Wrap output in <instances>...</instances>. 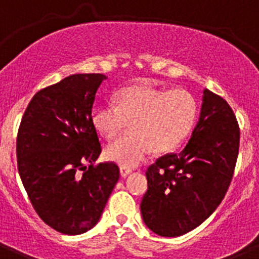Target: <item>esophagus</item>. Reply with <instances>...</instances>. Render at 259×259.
I'll use <instances>...</instances> for the list:
<instances>
[{"label":"esophagus","mask_w":259,"mask_h":259,"mask_svg":"<svg viewBox=\"0 0 259 259\" xmlns=\"http://www.w3.org/2000/svg\"><path fill=\"white\" fill-rule=\"evenodd\" d=\"M132 172V170L130 168V167H124V166H120V175H122V178H125L127 175H130V174Z\"/></svg>","instance_id":"34e87169"}]
</instances>
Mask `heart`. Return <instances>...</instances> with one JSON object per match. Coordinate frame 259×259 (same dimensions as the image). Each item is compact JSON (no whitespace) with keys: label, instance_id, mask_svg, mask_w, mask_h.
Instances as JSON below:
<instances>
[{"label":"heart","instance_id":"b5f03b06","mask_svg":"<svg viewBox=\"0 0 259 259\" xmlns=\"http://www.w3.org/2000/svg\"><path fill=\"white\" fill-rule=\"evenodd\" d=\"M197 115V100L185 89L132 85L116 95L115 104L96 109L92 123L105 139H114L131 123V132L109 144L105 155L120 166L135 167L152 149L168 153L179 148Z\"/></svg>","mask_w":259,"mask_h":259}]
</instances>
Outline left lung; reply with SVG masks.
<instances>
[{
  "mask_svg": "<svg viewBox=\"0 0 259 259\" xmlns=\"http://www.w3.org/2000/svg\"><path fill=\"white\" fill-rule=\"evenodd\" d=\"M239 144L240 128L231 106L205 89L188 144L146 170L148 191L140 205L146 227L159 236L176 237L206 221L227 193Z\"/></svg>",
  "mask_w": 259,
  "mask_h": 259,
  "instance_id": "left-lung-1",
  "label": "left lung"
}]
</instances>
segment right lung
I'll return each mask as SVG.
<instances>
[{
  "mask_svg": "<svg viewBox=\"0 0 259 259\" xmlns=\"http://www.w3.org/2000/svg\"><path fill=\"white\" fill-rule=\"evenodd\" d=\"M105 79L75 74L41 89L18 131V171L29 201L48 226L65 235L95 227L119 180L114 162L95 164L101 144L92 107Z\"/></svg>",
  "mask_w": 259,
  "mask_h": 259,
  "instance_id": "1",
  "label": "right lung"
}]
</instances>
